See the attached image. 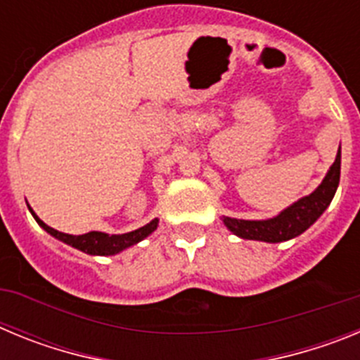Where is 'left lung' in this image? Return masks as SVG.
<instances>
[{
    "instance_id": "8db88e82",
    "label": "left lung",
    "mask_w": 360,
    "mask_h": 360,
    "mask_svg": "<svg viewBox=\"0 0 360 360\" xmlns=\"http://www.w3.org/2000/svg\"><path fill=\"white\" fill-rule=\"evenodd\" d=\"M339 178H341V146L337 151L335 162L328 169L321 186L311 195L295 202L276 218L259 219V221L224 218V224L227 225L229 231L243 240L269 241V243L292 240V238L303 234L323 214L324 209L328 207L335 195L337 186H339Z\"/></svg>"
}]
</instances>
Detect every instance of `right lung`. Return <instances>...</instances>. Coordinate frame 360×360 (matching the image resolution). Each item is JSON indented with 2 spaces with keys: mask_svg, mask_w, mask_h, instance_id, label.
<instances>
[{
  "mask_svg": "<svg viewBox=\"0 0 360 360\" xmlns=\"http://www.w3.org/2000/svg\"><path fill=\"white\" fill-rule=\"evenodd\" d=\"M30 209V207H28ZM32 216L36 218L37 224L44 229L46 232H50L53 238L65 241V243L72 245L75 249L82 250L86 254H94V256H111V254H117L120 250L128 249L131 245L139 243L141 240H144L146 236H149L158 225V219H153L144 227L136 229V231L128 232V234H104V232H88V234H81V236H72V234H65V232H59L56 229L49 227V225L41 221L37 218V214L30 209Z\"/></svg>",
  "mask_w": 360,
  "mask_h": 360,
  "instance_id": "obj_1",
  "label": "right lung"
}]
</instances>
